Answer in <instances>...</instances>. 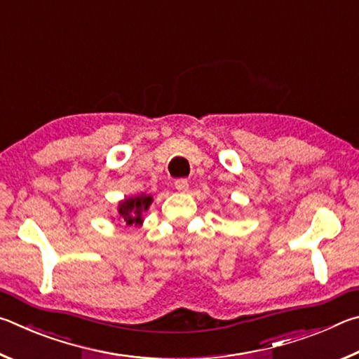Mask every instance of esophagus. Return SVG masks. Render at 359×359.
Here are the masks:
<instances>
[{"mask_svg": "<svg viewBox=\"0 0 359 359\" xmlns=\"http://www.w3.org/2000/svg\"><path fill=\"white\" fill-rule=\"evenodd\" d=\"M174 187L177 191H187L188 190V182L185 179H177L174 182Z\"/></svg>", "mask_w": 359, "mask_h": 359, "instance_id": "esophagus-1", "label": "esophagus"}]
</instances>
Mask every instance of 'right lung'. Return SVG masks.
<instances>
[{"instance_id": "add662e5", "label": "right lung", "mask_w": 359, "mask_h": 359, "mask_svg": "<svg viewBox=\"0 0 359 359\" xmlns=\"http://www.w3.org/2000/svg\"><path fill=\"white\" fill-rule=\"evenodd\" d=\"M150 203H151V196H145V194L125 199L123 203H120L118 214L121 215V218H123L128 226H131V224H139L142 222L141 218L142 212L149 209Z\"/></svg>"}]
</instances>
